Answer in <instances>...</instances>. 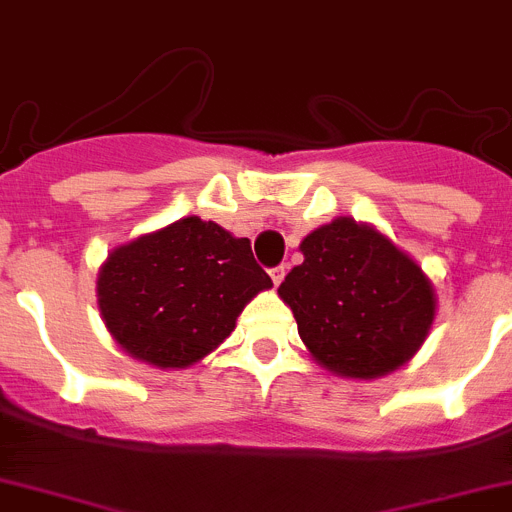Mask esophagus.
I'll use <instances>...</instances> for the list:
<instances>
[{
  "mask_svg": "<svg viewBox=\"0 0 512 512\" xmlns=\"http://www.w3.org/2000/svg\"><path fill=\"white\" fill-rule=\"evenodd\" d=\"M285 270H288V267H285V265H275V267H270V278H272V285H275V288H278V285L283 283Z\"/></svg>",
  "mask_w": 512,
  "mask_h": 512,
  "instance_id": "obj_1",
  "label": "esophagus"
}]
</instances>
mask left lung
Masks as SVG:
<instances>
[{
    "label": "left lung",
    "instance_id": "left-lung-1",
    "mask_svg": "<svg viewBox=\"0 0 512 512\" xmlns=\"http://www.w3.org/2000/svg\"><path fill=\"white\" fill-rule=\"evenodd\" d=\"M300 250L305 260L278 293L315 361L374 379L417 353L434 321V290L417 262L346 217L310 232Z\"/></svg>",
    "mask_w": 512,
    "mask_h": 512
}]
</instances>
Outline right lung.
<instances>
[{"label":"right lung","mask_w":512,"mask_h":512,"mask_svg":"<svg viewBox=\"0 0 512 512\" xmlns=\"http://www.w3.org/2000/svg\"><path fill=\"white\" fill-rule=\"evenodd\" d=\"M265 288L272 280L247 237L186 217L113 250L100 267L98 305L133 358L184 369L217 348Z\"/></svg>","instance_id":"1"}]
</instances>
